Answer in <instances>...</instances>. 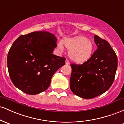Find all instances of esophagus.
<instances>
[{"instance_id":"esophagus-1","label":"esophagus","mask_w":124,"mask_h":124,"mask_svg":"<svg viewBox=\"0 0 124 124\" xmlns=\"http://www.w3.org/2000/svg\"><path fill=\"white\" fill-rule=\"evenodd\" d=\"M65 63H66V65H69V64H70V63H69V61L68 60V59H66V61H65Z\"/></svg>"}]
</instances>
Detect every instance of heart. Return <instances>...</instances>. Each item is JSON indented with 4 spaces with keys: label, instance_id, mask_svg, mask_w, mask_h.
I'll return each instance as SVG.
<instances>
[{
    "label": "heart",
    "instance_id": "obj_1",
    "mask_svg": "<svg viewBox=\"0 0 124 124\" xmlns=\"http://www.w3.org/2000/svg\"><path fill=\"white\" fill-rule=\"evenodd\" d=\"M64 46L69 50V56L76 63L87 61L93 55L94 49L93 42L86 37L79 35L72 38H65L58 44V48L63 50Z\"/></svg>",
    "mask_w": 124,
    "mask_h": 124
}]
</instances>
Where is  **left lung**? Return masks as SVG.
Listing matches in <instances>:
<instances>
[{"label":"left lung","instance_id":"8db88e82","mask_svg":"<svg viewBox=\"0 0 124 124\" xmlns=\"http://www.w3.org/2000/svg\"><path fill=\"white\" fill-rule=\"evenodd\" d=\"M97 49L82 65L72 63L70 79L71 91L85 99L99 96L113 83L118 66L117 56L105 39L94 36Z\"/></svg>","mask_w":124,"mask_h":124}]
</instances>
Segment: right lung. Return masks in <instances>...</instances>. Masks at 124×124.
<instances>
[{
	"mask_svg": "<svg viewBox=\"0 0 124 124\" xmlns=\"http://www.w3.org/2000/svg\"><path fill=\"white\" fill-rule=\"evenodd\" d=\"M56 37L47 31H34L20 36L8 55V68L14 85L24 93L37 94L48 89L54 74L66 58L52 54Z\"/></svg>",
	"mask_w": 124,
	"mask_h": 124,
	"instance_id": "obj_1",
	"label": "right lung"
}]
</instances>
